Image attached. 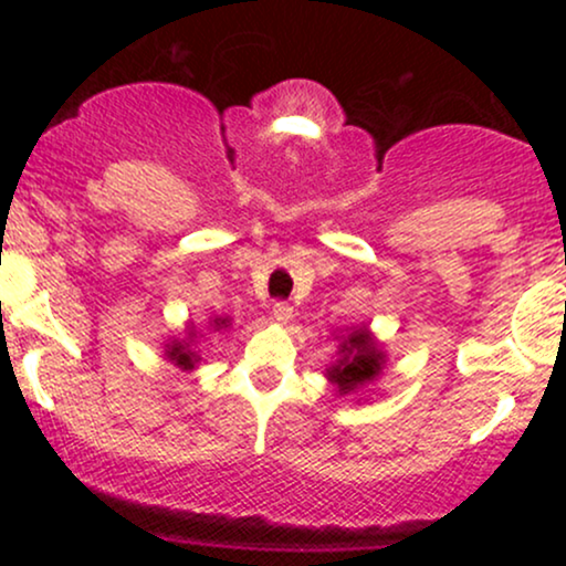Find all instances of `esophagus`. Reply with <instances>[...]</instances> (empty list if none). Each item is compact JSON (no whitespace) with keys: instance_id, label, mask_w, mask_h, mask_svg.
<instances>
[{"instance_id":"1","label":"esophagus","mask_w":566,"mask_h":566,"mask_svg":"<svg viewBox=\"0 0 566 566\" xmlns=\"http://www.w3.org/2000/svg\"><path fill=\"white\" fill-rule=\"evenodd\" d=\"M271 314H274V322H279V324H290V322H292V305H290V303H276Z\"/></svg>"}]
</instances>
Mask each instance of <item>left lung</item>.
<instances>
[{"label":"left lung","instance_id":"8db88e82","mask_svg":"<svg viewBox=\"0 0 566 566\" xmlns=\"http://www.w3.org/2000/svg\"><path fill=\"white\" fill-rule=\"evenodd\" d=\"M337 343V359L324 369V378L333 382L337 396H356L367 391L386 369L388 354L367 324L348 327L346 333L333 335Z\"/></svg>","mask_w":566,"mask_h":566}]
</instances>
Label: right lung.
<instances>
[{
	"label": "right lung",
	"instance_id": "add662e5",
	"mask_svg": "<svg viewBox=\"0 0 566 566\" xmlns=\"http://www.w3.org/2000/svg\"><path fill=\"white\" fill-rule=\"evenodd\" d=\"M231 327H233L231 316H210V319L205 322V327H193V322H188L186 333L165 340L167 361L178 367L180 373H193V369L205 361L199 340H205V335L223 333V329H231Z\"/></svg>",
	"mask_w": 566,
	"mask_h": 566
}]
</instances>
